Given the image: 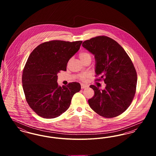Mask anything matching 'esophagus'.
I'll use <instances>...</instances> for the list:
<instances>
[{
  "mask_svg": "<svg viewBox=\"0 0 156 156\" xmlns=\"http://www.w3.org/2000/svg\"><path fill=\"white\" fill-rule=\"evenodd\" d=\"M88 87V86L87 85H85V84H81V89H85Z\"/></svg>",
  "mask_w": 156,
  "mask_h": 156,
  "instance_id": "34e87169",
  "label": "esophagus"
}]
</instances>
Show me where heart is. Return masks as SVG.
I'll return each instance as SVG.
<instances>
[{
    "label": "heart",
    "instance_id": "1",
    "mask_svg": "<svg viewBox=\"0 0 156 156\" xmlns=\"http://www.w3.org/2000/svg\"><path fill=\"white\" fill-rule=\"evenodd\" d=\"M79 56H80V59H81L82 61H83L85 59H87V58H91V55L90 54L87 52H85V51H83V52H81L79 54ZM89 74H81L79 75V78L80 79L82 80V81H83L85 80L87 77H88Z\"/></svg>",
    "mask_w": 156,
    "mask_h": 156
}]
</instances>
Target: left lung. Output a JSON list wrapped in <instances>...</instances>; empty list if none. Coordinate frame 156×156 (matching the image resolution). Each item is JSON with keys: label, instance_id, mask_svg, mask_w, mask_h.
I'll return each mask as SVG.
<instances>
[{"label": "left lung", "instance_id": "8db88e82", "mask_svg": "<svg viewBox=\"0 0 156 156\" xmlns=\"http://www.w3.org/2000/svg\"><path fill=\"white\" fill-rule=\"evenodd\" d=\"M82 46L95 56V73L106 87L90 85L94 95L88 100L90 108L100 116L111 118L123 113L136 93L137 73L122 47L110 37L98 36L83 42Z\"/></svg>", "mask_w": 156, "mask_h": 156}]
</instances>
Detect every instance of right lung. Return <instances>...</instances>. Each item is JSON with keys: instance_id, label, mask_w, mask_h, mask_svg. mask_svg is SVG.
Segmentation results:
<instances>
[{"instance_id": "obj_1", "label": "right lung", "mask_w": 156, "mask_h": 156, "mask_svg": "<svg viewBox=\"0 0 156 156\" xmlns=\"http://www.w3.org/2000/svg\"><path fill=\"white\" fill-rule=\"evenodd\" d=\"M82 43L52 40L38 45L30 54L23 71V88L27 102L38 116L46 119L59 116L81 90L76 82L58 86L57 74L66 71L68 61Z\"/></svg>"}]
</instances>
